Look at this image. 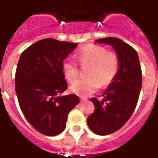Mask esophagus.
Returning <instances> with one entry per match:
<instances>
[{"instance_id": "esophagus-1", "label": "esophagus", "mask_w": 158, "mask_h": 158, "mask_svg": "<svg viewBox=\"0 0 158 158\" xmlns=\"http://www.w3.org/2000/svg\"><path fill=\"white\" fill-rule=\"evenodd\" d=\"M85 101H86V99L80 98V102H85Z\"/></svg>"}]
</instances>
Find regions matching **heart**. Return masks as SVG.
<instances>
[{
  "mask_svg": "<svg viewBox=\"0 0 158 158\" xmlns=\"http://www.w3.org/2000/svg\"><path fill=\"white\" fill-rule=\"evenodd\" d=\"M78 60L82 65L91 64L87 72L89 77L78 79L70 86V90L79 96H90L98 90L101 84L103 86L110 84L119 70L120 62L117 55L107 52V50L101 46H84L78 52ZM62 70L69 82H74L79 76V66L72 57L64 60Z\"/></svg>",
  "mask_w": 158,
  "mask_h": 158,
  "instance_id": "obj_1",
  "label": "heart"
}]
</instances>
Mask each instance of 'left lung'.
Listing matches in <instances>:
<instances>
[{"label":"left lung","mask_w":158,"mask_h":158,"mask_svg":"<svg viewBox=\"0 0 158 158\" xmlns=\"http://www.w3.org/2000/svg\"><path fill=\"white\" fill-rule=\"evenodd\" d=\"M96 43L108 44L119 58V70L102 95V100L95 98L94 113L87 119L89 129L99 135L115 132L127 122L137 105L142 88V71L137 52L117 38H105Z\"/></svg>","instance_id":"8db88e82"}]
</instances>
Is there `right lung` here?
Segmentation results:
<instances>
[{
    "label": "right lung",
    "instance_id": "add662e5",
    "mask_svg": "<svg viewBox=\"0 0 158 158\" xmlns=\"http://www.w3.org/2000/svg\"><path fill=\"white\" fill-rule=\"evenodd\" d=\"M78 43L45 38L23 51L15 73V92L22 112L36 130L55 136L65 129L69 111L79 102L67 89L64 59Z\"/></svg>",
    "mask_w": 158,
    "mask_h": 158
}]
</instances>
